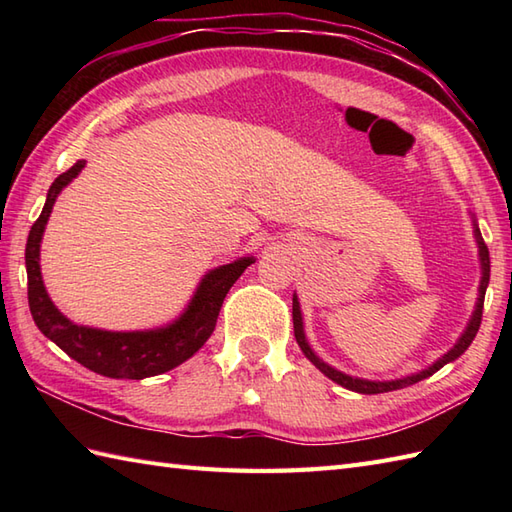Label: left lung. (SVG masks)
<instances>
[{
    "label": "left lung",
    "mask_w": 512,
    "mask_h": 512,
    "mask_svg": "<svg viewBox=\"0 0 512 512\" xmlns=\"http://www.w3.org/2000/svg\"><path fill=\"white\" fill-rule=\"evenodd\" d=\"M475 226V239H477V246H480V262H482V281H480V297H477V303H475V312L473 317L469 321V325H466L464 334L460 336V341L455 343L451 350L444 354L442 358H438L436 363H433L431 367L422 369V372L418 374H411V376H405V378H396V380H365V378H354V376H347L343 372H339V369L330 367L328 363H323L321 358L312 352V347L308 345L306 341V334H303V319H301V308H299V301H297V295H292V323H295V339L301 347V352L306 354L308 361L319 369V372H323L325 376H328L330 380H334V383H339L341 387L350 389V391H358V394H385V391H394V389H402V387H409L413 383H420V380L429 378L438 372L440 367H444L447 363L455 361V358L462 356L466 352V347H469L475 339L477 330H480V323H482V310H484V295H486V286H488V279H491V257H488V248L484 244L482 239V233L480 228Z\"/></svg>",
    "instance_id": "1"
}]
</instances>
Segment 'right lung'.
<instances>
[{"mask_svg": "<svg viewBox=\"0 0 512 512\" xmlns=\"http://www.w3.org/2000/svg\"><path fill=\"white\" fill-rule=\"evenodd\" d=\"M83 167L85 160H76L68 171L61 173L52 182L39 220L30 228L26 244L30 314L43 336H48L52 343H57L76 363L92 369L96 374L127 380H143L149 376L165 374L191 358L206 343V339L215 330L217 314H220L226 292L231 290L239 275L255 259L242 257L233 264L206 273L187 310L180 314V319L169 323L167 328L145 332H107L72 323L57 310V306L48 297L46 286H43L39 248L54 200H57L63 187H68L79 176Z\"/></svg>", "mask_w": 512, "mask_h": 512, "instance_id": "add662e5", "label": "right lung"}]
</instances>
